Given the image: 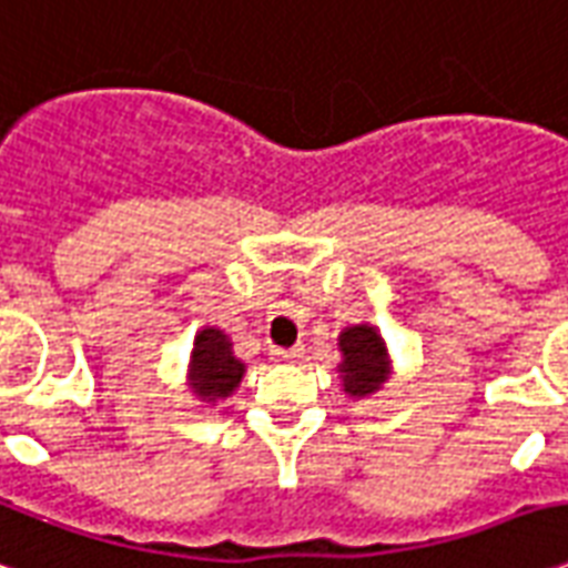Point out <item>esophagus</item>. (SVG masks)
Returning a JSON list of instances; mask_svg holds the SVG:
<instances>
[{"instance_id":"34e87169","label":"esophagus","mask_w":568,"mask_h":568,"mask_svg":"<svg viewBox=\"0 0 568 568\" xmlns=\"http://www.w3.org/2000/svg\"><path fill=\"white\" fill-rule=\"evenodd\" d=\"M273 361H283V364H295V361L304 358V346L295 348H271Z\"/></svg>"}]
</instances>
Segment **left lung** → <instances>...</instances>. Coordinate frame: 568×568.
Returning <instances> with one entry per match:
<instances>
[{
	"mask_svg": "<svg viewBox=\"0 0 568 568\" xmlns=\"http://www.w3.org/2000/svg\"><path fill=\"white\" fill-rule=\"evenodd\" d=\"M339 348H343V364H339L343 388L355 397H367L373 390H379L388 376V352L376 327H346L339 334Z\"/></svg>",
	"mask_w": 568,
	"mask_h": 568,
	"instance_id": "left-lung-1",
	"label": "left lung"
}]
</instances>
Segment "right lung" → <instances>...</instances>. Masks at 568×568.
Wrapping results in <instances>:
<instances>
[{
    "label": "right lung",
    "instance_id": "right-lung-1",
    "mask_svg": "<svg viewBox=\"0 0 568 568\" xmlns=\"http://www.w3.org/2000/svg\"><path fill=\"white\" fill-rule=\"evenodd\" d=\"M243 376V364L234 358L229 337L216 327H204L192 352V388L201 397H229Z\"/></svg>",
    "mask_w": 568,
    "mask_h": 568
}]
</instances>
